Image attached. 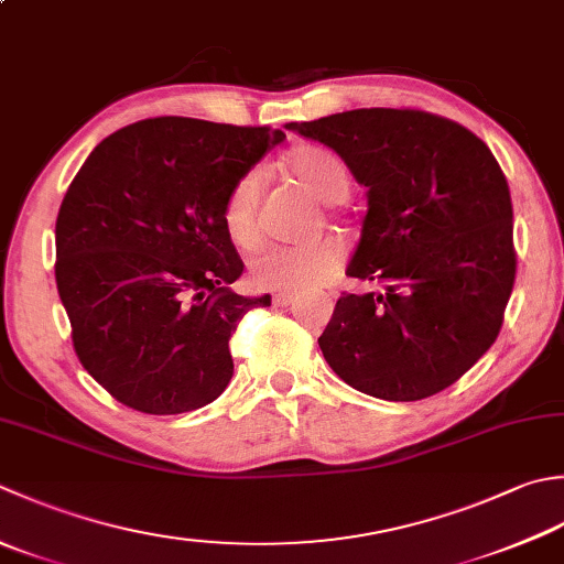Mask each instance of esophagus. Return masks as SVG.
<instances>
[{"mask_svg": "<svg viewBox=\"0 0 564 564\" xmlns=\"http://www.w3.org/2000/svg\"><path fill=\"white\" fill-rule=\"evenodd\" d=\"M295 293H275L273 295V305H279V307H285V305H291V303H295Z\"/></svg>", "mask_w": 564, "mask_h": 564, "instance_id": "obj_1", "label": "esophagus"}]
</instances>
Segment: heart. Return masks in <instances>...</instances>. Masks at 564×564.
Here are the masks:
<instances>
[{"mask_svg":"<svg viewBox=\"0 0 564 564\" xmlns=\"http://www.w3.org/2000/svg\"><path fill=\"white\" fill-rule=\"evenodd\" d=\"M285 169L319 203L335 205L347 200L351 178L347 165L335 153L315 147L297 149L285 159ZM259 195L261 173L249 171L231 185L225 200V229L231 241H237L239 247H251L259 239ZM341 263H345V247L335 239H323L315 241V245L261 249L251 259L249 271L251 281L259 289L279 293H305L333 281L341 271Z\"/></svg>","mask_w":564,"mask_h":564,"instance_id":"b5f03b06","label":"heart"}]
</instances>
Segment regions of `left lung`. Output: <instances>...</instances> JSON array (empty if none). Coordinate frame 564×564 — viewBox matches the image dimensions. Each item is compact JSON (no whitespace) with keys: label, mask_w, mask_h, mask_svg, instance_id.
Returning <instances> with one entry per match:
<instances>
[{"label":"left lung","mask_w":564,"mask_h":564,"mask_svg":"<svg viewBox=\"0 0 564 564\" xmlns=\"http://www.w3.org/2000/svg\"><path fill=\"white\" fill-rule=\"evenodd\" d=\"M333 149L369 209L345 293L317 345L351 389L421 401L467 373L503 325L516 281L513 207L494 153L457 121L421 109H351L291 121Z\"/></svg>","instance_id":"left-lung-1"}]
</instances>
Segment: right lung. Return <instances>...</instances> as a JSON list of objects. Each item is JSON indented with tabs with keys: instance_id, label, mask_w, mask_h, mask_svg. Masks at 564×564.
Listing matches in <instances>:
<instances>
[{
	"instance_id": "obj_1",
	"label": "right lung",
	"mask_w": 564,
	"mask_h": 564,
	"mask_svg": "<svg viewBox=\"0 0 564 564\" xmlns=\"http://www.w3.org/2000/svg\"><path fill=\"white\" fill-rule=\"evenodd\" d=\"M285 134L156 117L99 141L55 219V283L85 371L134 411L191 413L235 373L229 337L271 295L229 291L245 263L225 200Z\"/></svg>"
}]
</instances>
